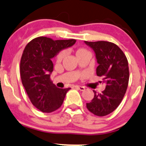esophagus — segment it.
<instances>
[{
	"instance_id": "1",
	"label": "esophagus",
	"mask_w": 146,
	"mask_h": 146,
	"mask_svg": "<svg viewBox=\"0 0 146 146\" xmlns=\"http://www.w3.org/2000/svg\"><path fill=\"white\" fill-rule=\"evenodd\" d=\"M75 87L77 89H79L80 91H84L85 90V87L84 86H76Z\"/></svg>"
}]
</instances>
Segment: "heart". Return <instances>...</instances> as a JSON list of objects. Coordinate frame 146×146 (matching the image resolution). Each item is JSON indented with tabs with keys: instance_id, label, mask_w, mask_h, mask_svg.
I'll return each instance as SVG.
<instances>
[{
	"instance_id": "b5f03b06",
	"label": "heart",
	"mask_w": 146,
	"mask_h": 146,
	"mask_svg": "<svg viewBox=\"0 0 146 146\" xmlns=\"http://www.w3.org/2000/svg\"><path fill=\"white\" fill-rule=\"evenodd\" d=\"M74 52H75V54H76V57H79L80 55L83 54L84 53L88 52V51L86 50V49L82 48V47H79V48L76 49V50H74ZM64 52H60L56 55V62L58 63L61 62L62 61L63 59H64Z\"/></svg>"
}]
</instances>
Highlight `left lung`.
Instances as JSON below:
<instances>
[{"mask_svg":"<svg viewBox=\"0 0 146 146\" xmlns=\"http://www.w3.org/2000/svg\"><path fill=\"white\" fill-rule=\"evenodd\" d=\"M96 54L99 66L96 74L106 83L102 93L94 91L92 102L86 103V108L98 116H104L113 112L121 102L126 92L129 80L128 60L119 46L107 41L87 42Z\"/></svg>","mask_w":146,"mask_h":146,"instance_id":"left-lung-1","label":"left lung"}]
</instances>
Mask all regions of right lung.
Here are the masks:
<instances>
[{
  "instance_id": "add662e5",
  "label": "right lung",
  "mask_w": 146,
  "mask_h": 146,
  "mask_svg": "<svg viewBox=\"0 0 146 146\" xmlns=\"http://www.w3.org/2000/svg\"><path fill=\"white\" fill-rule=\"evenodd\" d=\"M75 42L74 39L54 40L42 36L32 40L25 47L20 66L21 81L31 103L42 112L51 113L58 109L70 89L57 88L52 82L51 59Z\"/></svg>"
}]
</instances>
